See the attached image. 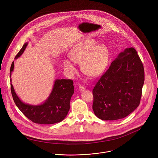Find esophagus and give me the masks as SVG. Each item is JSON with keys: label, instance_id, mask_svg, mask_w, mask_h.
I'll return each mask as SVG.
<instances>
[{"label": "esophagus", "instance_id": "obj_1", "mask_svg": "<svg viewBox=\"0 0 158 158\" xmlns=\"http://www.w3.org/2000/svg\"><path fill=\"white\" fill-rule=\"evenodd\" d=\"M85 86H84L83 85H79V89L81 90V91H83L84 89H85Z\"/></svg>", "mask_w": 158, "mask_h": 158}]
</instances>
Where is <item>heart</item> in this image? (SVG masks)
<instances>
[{
    "label": "heart",
    "mask_w": 158,
    "mask_h": 158,
    "mask_svg": "<svg viewBox=\"0 0 158 158\" xmlns=\"http://www.w3.org/2000/svg\"><path fill=\"white\" fill-rule=\"evenodd\" d=\"M70 59L81 64L83 72L90 77H98L106 70L109 60L108 49L92 40H85L75 46L69 54ZM66 73L73 77L78 72L76 66L69 59L63 60Z\"/></svg>",
    "instance_id": "heart-1"
}]
</instances>
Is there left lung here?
Wrapping results in <instances>:
<instances>
[{"label":"left lung","instance_id":"obj_1","mask_svg":"<svg viewBox=\"0 0 158 158\" xmlns=\"http://www.w3.org/2000/svg\"><path fill=\"white\" fill-rule=\"evenodd\" d=\"M144 81L142 62L133 48L111 63L93 89V109L103 120L123 118L139 106Z\"/></svg>","mask_w":158,"mask_h":158}]
</instances>
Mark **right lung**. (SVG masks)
Here are the masks:
<instances>
[{
  "mask_svg": "<svg viewBox=\"0 0 158 158\" xmlns=\"http://www.w3.org/2000/svg\"><path fill=\"white\" fill-rule=\"evenodd\" d=\"M28 43L24 44L15 59L19 58L25 50ZM14 62L10 70V81ZM11 93L14 101L21 112L30 120L39 124H53L63 120L70 109V102L74 93L73 82L72 80H56L53 89L46 101L40 105L33 106L23 102L17 95L12 83Z\"/></svg>",
  "mask_w": 158,
  "mask_h": 158,
  "instance_id": "right-lung-1",
  "label": "right lung"
}]
</instances>
